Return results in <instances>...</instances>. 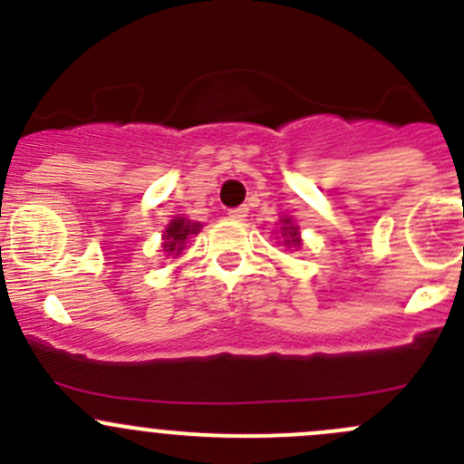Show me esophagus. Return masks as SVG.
I'll return each instance as SVG.
<instances>
[{
    "instance_id": "1",
    "label": "esophagus",
    "mask_w": 464,
    "mask_h": 464,
    "mask_svg": "<svg viewBox=\"0 0 464 464\" xmlns=\"http://www.w3.org/2000/svg\"><path fill=\"white\" fill-rule=\"evenodd\" d=\"M246 213H249V208H245V206H237V208L228 210V218H231V219H245Z\"/></svg>"
}]
</instances>
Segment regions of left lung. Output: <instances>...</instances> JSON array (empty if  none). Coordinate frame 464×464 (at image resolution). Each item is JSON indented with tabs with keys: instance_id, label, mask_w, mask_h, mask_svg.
<instances>
[{
	"instance_id": "obj_1",
	"label": "left lung",
	"mask_w": 464,
	"mask_h": 464,
	"mask_svg": "<svg viewBox=\"0 0 464 464\" xmlns=\"http://www.w3.org/2000/svg\"><path fill=\"white\" fill-rule=\"evenodd\" d=\"M281 236L285 237V245L287 246H299L301 245V237H299V228L292 224L290 218H283L281 219Z\"/></svg>"
}]
</instances>
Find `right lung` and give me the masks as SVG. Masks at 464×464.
<instances>
[{
	"label": "right lung",
	"mask_w": 464,
	"mask_h": 464,
	"mask_svg": "<svg viewBox=\"0 0 464 464\" xmlns=\"http://www.w3.org/2000/svg\"><path fill=\"white\" fill-rule=\"evenodd\" d=\"M199 228H201L199 222H190V219L186 218H174L172 222L168 224V228H165L163 251H168V254H181L183 242L188 240V236L199 233Z\"/></svg>",
	"instance_id": "right-lung-1"
}]
</instances>
